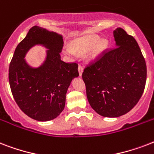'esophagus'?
<instances>
[{
    "label": "esophagus",
    "instance_id": "esophagus-1",
    "mask_svg": "<svg viewBox=\"0 0 154 154\" xmlns=\"http://www.w3.org/2000/svg\"><path fill=\"white\" fill-rule=\"evenodd\" d=\"M78 72H79L80 76H82V72H83V66L82 65H78Z\"/></svg>",
    "mask_w": 154,
    "mask_h": 154
}]
</instances>
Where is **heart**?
<instances>
[{"mask_svg": "<svg viewBox=\"0 0 154 154\" xmlns=\"http://www.w3.org/2000/svg\"><path fill=\"white\" fill-rule=\"evenodd\" d=\"M106 40H101L97 35H88L80 37L72 41L71 48L65 49V53L69 55H75L76 53H85L91 50L94 47L92 53V57H95L107 47Z\"/></svg>", "mask_w": 154, "mask_h": 154, "instance_id": "obj_1", "label": "heart"}]
</instances>
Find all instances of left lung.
<instances>
[{"label": "left lung", "mask_w": 154, "mask_h": 154, "mask_svg": "<svg viewBox=\"0 0 154 154\" xmlns=\"http://www.w3.org/2000/svg\"><path fill=\"white\" fill-rule=\"evenodd\" d=\"M113 36L117 47L104 50L82 72L89 105L106 117H120L137 105L147 76L146 60L134 37L122 28Z\"/></svg>", "instance_id": "obj_1"}]
</instances>
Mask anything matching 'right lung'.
Listing matches in <instances>:
<instances>
[{
  "label": "right lung",
  "mask_w": 154,
  "mask_h": 154,
  "mask_svg": "<svg viewBox=\"0 0 154 154\" xmlns=\"http://www.w3.org/2000/svg\"><path fill=\"white\" fill-rule=\"evenodd\" d=\"M37 44L49 50L44 64L34 69L27 65L23 57ZM63 44L60 35L33 26L16 48L8 69L11 92L19 108L32 119L47 122L59 116L65 108L71 81L79 76L77 62L60 60Z\"/></svg>",
  "instance_id": "obj_1"
}]
</instances>
